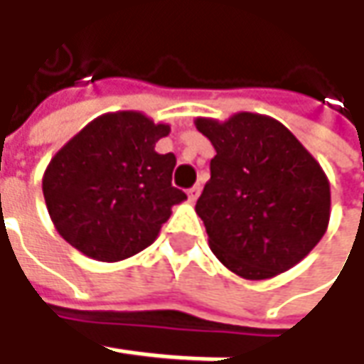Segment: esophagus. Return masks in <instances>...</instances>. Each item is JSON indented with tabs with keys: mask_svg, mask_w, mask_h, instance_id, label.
Wrapping results in <instances>:
<instances>
[{
	"mask_svg": "<svg viewBox=\"0 0 364 364\" xmlns=\"http://www.w3.org/2000/svg\"><path fill=\"white\" fill-rule=\"evenodd\" d=\"M200 190H203V186H200V184H194V186H192V188L188 190V198H190V200H192V203H194V200L198 198Z\"/></svg>",
	"mask_w": 364,
	"mask_h": 364,
	"instance_id": "34e87169",
	"label": "esophagus"
}]
</instances>
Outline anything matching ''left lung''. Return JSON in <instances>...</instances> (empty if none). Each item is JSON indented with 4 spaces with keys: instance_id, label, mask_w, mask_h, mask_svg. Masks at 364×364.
<instances>
[{
    "instance_id": "8db88e82",
    "label": "left lung",
    "mask_w": 364,
    "mask_h": 364,
    "mask_svg": "<svg viewBox=\"0 0 364 364\" xmlns=\"http://www.w3.org/2000/svg\"><path fill=\"white\" fill-rule=\"evenodd\" d=\"M194 125L217 151L196 203L210 251L251 282L298 265L328 229L322 166L269 115L241 111L225 121L196 117Z\"/></svg>"
}]
</instances>
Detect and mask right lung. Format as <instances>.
<instances>
[{"instance_id":"1","label":"right lung","mask_w":364,"mask_h":364,"mask_svg":"<svg viewBox=\"0 0 364 364\" xmlns=\"http://www.w3.org/2000/svg\"><path fill=\"white\" fill-rule=\"evenodd\" d=\"M170 133L141 111L103 113L64 144L46 166L42 192L54 229L82 255L115 263L154 243L172 206L174 154L156 144Z\"/></svg>"}]
</instances>
